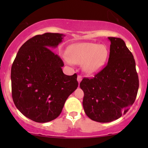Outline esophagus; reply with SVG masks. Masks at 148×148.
<instances>
[{"mask_svg":"<svg viewBox=\"0 0 148 148\" xmlns=\"http://www.w3.org/2000/svg\"><path fill=\"white\" fill-rule=\"evenodd\" d=\"M82 75H78L77 76V82H78L79 84V83L82 82Z\"/></svg>","mask_w":148,"mask_h":148,"instance_id":"34e87169","label":"esophagus"}]
</instances>
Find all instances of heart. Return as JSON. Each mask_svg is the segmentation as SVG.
Masks as SVG:
<instances>
[{"instance_id": "obj_1", "label": "heart", "mask_w": 148, "mask_h": 148, "mask_svg": "<svg viewBox=\"0 0 148 148\" xmlns=\"http://www.w3.org/2000/svg\"><path fill=\"white\" fill-rule=\"evenodd\" d=\"M68 64H82L83 69L88 75H94L102 69L108 56L106 46L92 42L74 44L67 48Z\"/></svg>"}]
</instances>
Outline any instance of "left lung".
<instances>
[{"label": "left lung", "mask_w": 148, "mask_h": 148, "mask_svg": "<svg viewBox=\"0 0 148 148\" xmlns=\"http://www.w3.org/2000/svg\"><path fill=\"white\" fill-rule=\"evenodd\" d=\"M110 54L107 65L92 79L84 78L83 106L87 116L108 123L126 114L134 103L139 88L135 61L125 42L108 37Z\"/></svg>", "instance_id": "obj_1"}]
</instances>
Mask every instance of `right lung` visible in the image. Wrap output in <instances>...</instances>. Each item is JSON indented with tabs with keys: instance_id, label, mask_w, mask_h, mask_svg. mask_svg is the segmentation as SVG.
I'll use <instances>...</instances> for the list:
<instances>
[{
	"instance_id": "right-lung-1",
	"label": "right lung",
	"mask_w": 148,
	"mask_h": 148,
	"mask_svg": "<svg viewBox=\"0 0 148 148\" xmlns=\"http://www.w3.org/2000/svg\"><path fill=\"white\" fill-rule=\"evenodd\" d=\"M64 35L45 33L25 42L11 67L12 98L28 119L47 123L59 116L68 97L77 88V75L62 72L64 63L52 51Z\"/></svg>"
}]
</instances>
